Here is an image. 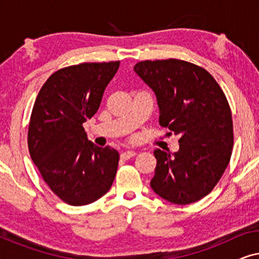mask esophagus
<instances>
[{
	"label": "esophagus",
	"instance_id": "obj_1",
	"mask_svg": "<svg viewBox=\"0 0 259 259\" xmlns=\"http://www.w3.org/2000/svg\"><path fill=\"white\" fill-rule=\"evenodd\" d=\"M136 154H137L136 152H133V151H127V152H123V153L120 154V158H121L122 160H128L130 158H133Z\"/></svg>",
	"mask_w": 259,
	"mask_h": 259
}]
</instances>
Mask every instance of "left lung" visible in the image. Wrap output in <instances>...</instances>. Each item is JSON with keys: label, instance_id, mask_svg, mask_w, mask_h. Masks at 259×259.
<instances>
[{"label": "left lung", "instance_id": "obj_1", "mask_svg": "<svg viewBox=\"0 0 259 259\" xmlns=\"http://www.w3.org/2000/svg\"><path fill=\"white\" fill-rule=\"evenodd\" d=\"M134 72L157 97L159 123L179 134V151H154L151 187L173 204L187 205L207 196L228 167L233 147L232 114L213 76L178 59L146 60Z\"/></svg>", "mask_w": 259, "mask_h": 259}]
</instances>
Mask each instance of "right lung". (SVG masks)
I'll return each instance as SVG.
<instances>
[{"label":"right lung","instance_id":"1","mask_svg":"<svg viewBox=\"0 0 259 259\" xmlns=\"http://www.w3.org/2000/svg\"><path fill=\"white\" fill-rule=\"evenodd\" d=\"M120 61L84 62L53 73L38 92L28 128L31 160L65 203L82 206L111 189L119 153L87 139L82 123L100 106Z\"/></svg>","mask_w":259,"mask_h":259}]
</instances>
